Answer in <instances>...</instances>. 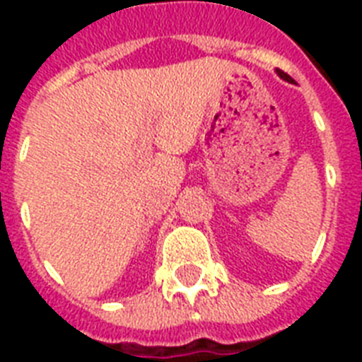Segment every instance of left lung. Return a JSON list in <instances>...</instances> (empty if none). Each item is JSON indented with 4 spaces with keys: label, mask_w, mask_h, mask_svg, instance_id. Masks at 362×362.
<instances>
[{
    "label": "left lung",
    "mask_w": 362,
    "mask_h": 362,
    "mask_svg": "<svg viewBox=\"0 0 362 362\" xmlns=\"http://www.w3.org/2000/svg\"><path fill=\"white\" fill-rule=\"evenodd\" d=\"M276 73H278V75H280V78H284V81H287V82H291V84H295V81H293L291 76L287 75V73H284V71L276 69Z\"/></svg>",
    "instance_id": "left-lung-1"
}]
</instances>
